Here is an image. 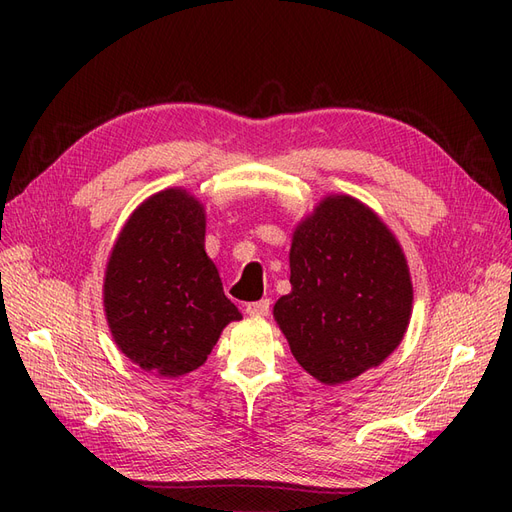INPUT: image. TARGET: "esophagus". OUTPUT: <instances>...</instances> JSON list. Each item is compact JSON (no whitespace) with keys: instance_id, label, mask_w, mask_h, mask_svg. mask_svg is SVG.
<instances>
[{"instance_id":"obj_1","label":"esophagus","mask_w":512,"mask_h":512,"mask_svg":"<svg viewBox=\"0 0 512 512\" xmlns=\"http://www.w3.org/2000/svg\"><path fill=\"white\" fill-rule=\"evenodd\" d=\"M269 309H271V301L269 299H260L254 303H247L245 305V312L250 316H269Z\"/></svg>"}]
</instances>
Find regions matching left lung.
<instances>
[{
    "label": "left lung",
    "instance_id": "left-lung-1",
    "mask_svg": "<svg viewBox=\"0 0 512 512\" xmlns=\"http://www.w3.org/2000/svg\"><path fill=\"white\" fill-rule=\"evenodd\" d=\"M290 284L273 316L294 359L324 384L380 365L406 333V258L389 228L350 196L322 200L294 230Z\"/></svg>",
    "mask_w": 512,
    "mask_h": 512
}]
</instances>
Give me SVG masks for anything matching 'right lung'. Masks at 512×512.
Wrapping results in <instances>:
<instances>
[{"instance_id":"add662e5","label":"right lung","mask_w":512,"mask_h":512,"mask_svg":"<svg viewBox=\"0 0 512 512\" xmlns=\"http://www.w3.org/2000/svg\"><path fill=\"white\" fill-rule=\"evenodd\" d=\"M104 309L121 352L156 376L177 378L207 361L239 320L205 252V213L183 190L138 207L108 258Z\"/></svg>"}]
</instances>
